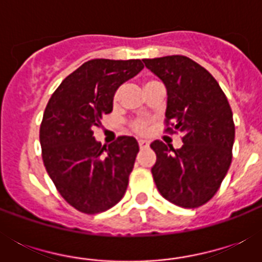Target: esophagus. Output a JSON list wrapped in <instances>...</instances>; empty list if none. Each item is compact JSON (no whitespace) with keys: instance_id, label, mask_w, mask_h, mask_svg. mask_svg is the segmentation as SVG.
I'll return each instance as SVG.
<instances>
[{"instance_id":"34e87169","label":"esophagus","mask_w":262,"mask_h":262,"mask_svg":"<svg viewBox=\"0 0 262 262\" xmlns=\"http://www.w3.org/2000/svg\"><path fill=\"white\" fill-rule=\"evenodd\" d=\"M139 145L141 149H145V148H148L149 144H148V141H145V140H139Z\"/></svg>"}]
</instances>
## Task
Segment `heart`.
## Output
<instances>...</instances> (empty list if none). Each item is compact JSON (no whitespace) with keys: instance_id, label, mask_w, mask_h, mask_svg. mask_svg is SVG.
Masks as SVG:
<instances>
[{"instance_id":"1","label":"heart","mask_w":262,"mask_h":262,"mask_svg":"<svg viewBox=\"0 0 262 262\" xmlns=\"http://www.w3.org/2000/svg\"><path fill=\"white\" fill-rule=\"evenodd\" d=\"M119 98V92H117L114 96V100L117 102ZM147 126H148V121L144 118H139V119H135L133 122H132V129L137 133H144V132L147 130Z\"/></svg>"}]
</instances>
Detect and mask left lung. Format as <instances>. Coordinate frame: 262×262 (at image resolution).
Here are the masks:
<instances>
[{"label":"left lung","mask_w":262,"mask_h":262,"mask_svg":"<svg viewBox=\"0 0 262 262\" xmlns=\"http://www.w3.org/2000/svg\"><path fill=\"white\" fill-rule=\"evenodd\" d=\"M143 61L167 90L166 132L183 133L179 149L159 140L151 144L156 187L178 207H201L219 190L231 164V107L213 76L193 59L167 55Z\"/></svg>","instance_id":"1"}]
</instances>
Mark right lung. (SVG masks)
Instances as JSON below:
<instances>
[{
    "instance_id": "right-lung-1",
    "label": "right lung",
    "mask_w": 262,
    "mask_h": 262,
    "mask_svg": "<svg viewBox=\"0 0 262 262\" xmlns=\"http://www.w3.org/2000/svg\"><path fill=\"white\" fill-rule=\"evenodd\" d=\"M143 68L140 59H91L47 103L39 132L43 163L59 194L83 213L110 209L126 191L139 144L121 136L106 147L95 140L94 127L113 111L119 85Z\"/></svg>"
}]
</instances>
